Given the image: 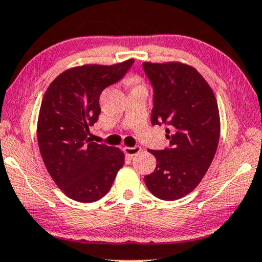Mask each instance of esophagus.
I'll return each instance as SVG.
<instances>
[{"instance_id":"34e87169","label":"esophagus","mask_w":262,"mask_h":262,"mask_svg":"<svg viewBox=\"0 0 262 262\" xmlns=\"http://www.w3.org/2000/svg\"><path fill=\"white\" fill-rule=\"evenodd\" d=\"M123 151L125 152V155L129 157H133L135 155H138L139 152L141 151L140 146H133V147H123Z\"/></svg>"}]
</instances>
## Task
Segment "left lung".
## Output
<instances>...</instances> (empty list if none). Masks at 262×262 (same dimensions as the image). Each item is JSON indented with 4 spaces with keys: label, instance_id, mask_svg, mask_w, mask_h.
Segmentation results:
<instances>
[{
    "label": "left lung",
    "instance_id": "1",
    "mask_svg": "<svg viewBox=\"0 0 262 262\" xmlns=\"http://www.w3.org/2000/svg\"><path fill=\"white\" fill-rule=\"evenodd\" d=\"M153 87L151 123L166 125L169 147L149 149L156 170L145 176L148 190L162 200L186 196L207 172L221 134L214 93L200 73L190 66L142 63Z\"/></svg>",
    "mask_w": 262,
    "mask_h": 262
}]
</instances>
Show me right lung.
Here are the masks:
<instances>
[{
	"instance_id": "1",
	"label": "right lung",
	"mask_w": 262,
	"mask_h": 262,
	"mask_svg": "<svg viewBox=\"0 0 262 262\" xmlns=\"http://www.w3.org/2000/svg\"><path fill=\"white\" fill-rule=\"evenodd\" d=\"M133 63L128 60L68 69L45 92L38 117V145L52 180L73 200L102 199L123 166V153L91 141L89 132L98 121L100 93L123 79Z\"/></svg>"
}]
</instances>
